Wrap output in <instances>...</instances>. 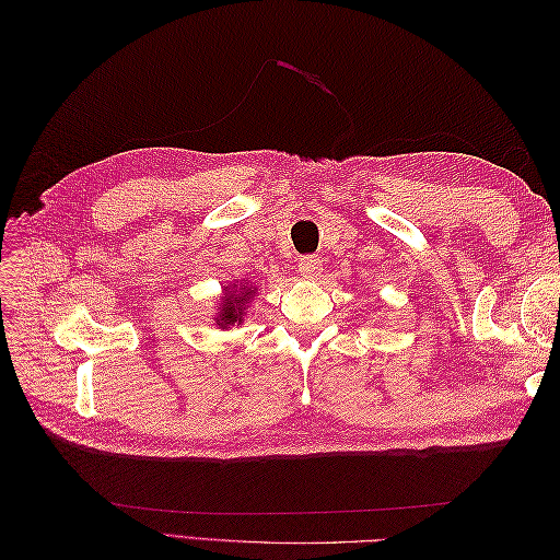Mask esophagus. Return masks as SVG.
Returning <instances> with one entry per match:
<instances>
[{
    "mask_svg": "<svg viewBox=\"0 0 560 560\" xmlns=\"http://www.w3.org/2000/svg\"><path fill=\"white\" fill-rule=\"evenodd\" d=\"M299 271H301V277H305V279H317L319 271H323V261H319V257L305 255V257L299 259Z\"/></svg>",
    "mask_w": 560,
    "mask_h": 560,
    "instance_id": "obj_1",
    "label": "esophagus"
}]
</instances>
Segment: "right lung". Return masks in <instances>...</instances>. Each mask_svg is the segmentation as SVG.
Here are the masks:
<instances>
[{
  "label": "right lung",
  "instance_id": "add662e5",
  "mask_svg": "<svg viewBox=\"0 0 560 560\" xmlns=\"http://www.w3.org/2000/svg\"><path fill=\"white\" fill-rule=\"evenodd\" d=\"M249 295H253V287H243V289H225L223 293V303H221V313L217 315V325L219 327H231L235 323H241L243 313H245V303Z\"/></svg>",
  "mask_w": 560,
  "mask_h": 560
}]
</instances>
